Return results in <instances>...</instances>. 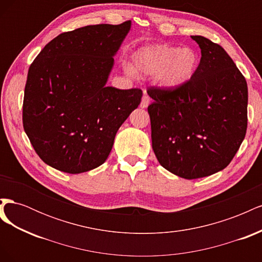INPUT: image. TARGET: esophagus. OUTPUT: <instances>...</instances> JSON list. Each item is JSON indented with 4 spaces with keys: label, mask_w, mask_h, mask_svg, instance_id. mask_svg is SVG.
<instances>
[{
    "label": "esophagus",
    "mask_w": 262,
    "mask_h": 262,
    "mask_svg": "<svg viewBox=\"0 0 262 262\" xmlns=\"http://www.w3.org/2000/svg\"><path fill=\"white\" fill-rule=\"evenodd\" d=\"M149 97H148V95L144 92V95H143V97H142V100H141V108H146L148 105H149Z\"/></svg>",
    "instance_id": "obj_1"
}]
</instances>
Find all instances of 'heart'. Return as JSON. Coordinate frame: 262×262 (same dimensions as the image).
I'll return each instance as SVG.
<instances>
[{"instance_id":"obj_1","label":"heart","mask_w":262,"mask_h":262,"mask_svg":"<svg viewBox=\"0 0 262 262\" xmlns=\"http://www.w3.org/2000/svg\"><path fill=\"white\" fill-rule=\"evenodd\" d=\"M136 71L146 75H156L162 87L178 90L194 76L199 59L191 48H180L167 45H153L140 48L133 54ZM125 71L134 74V69L126 66Z\"/></svg>"}]
</instances>
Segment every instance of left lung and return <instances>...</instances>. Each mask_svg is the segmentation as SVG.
<instances>
[{
    "label": "left lung",
    "mask_w": 262,
    "mask_h": 262,
    "mask_svg": "<svg viewBox=\"0 0 262 262\" xmlns=\"http://www.w3.org/2000/svg\"><path fill=\"white\" fill-rule=\"evenodd\" d=\"M201 49L192 80L178 90L148 87L152 146L165 169L186 179L213 175L231 163L247 130L248 89L217 43L191 36Z\"/></svg>",
    "instance_id": "1"
}]
</instances>
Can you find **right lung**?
<instances>
[{
    "label": "right lung",
    "instance_id": "1",
    "mask_svg": "<svg viewBox=\"0 0 262 262\" xmlns=\"http://www.w3.org/2000/svg\"><path fill=\"white\" fill-rule=\"evenodd\" d=\"M130 28L126 20L62 33L31 63L23 125L47 165L81 173L107 160L118 129L142 98L140 89L106 86L114 55Z\"/></svg>",
    "mask_w": 262,
    "mask_h": 262
}]
</instances>
